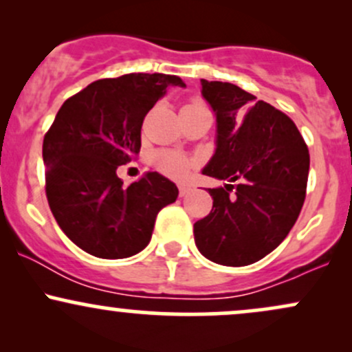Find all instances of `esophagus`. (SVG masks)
I'll return each instance as SVG.
<instances>
[{
    "label": "esophagus",
    "mask_w": 352,
    "mask_h": 352,
    "mask_svg": "<svg viewBox=\"0 0 352 352\" xmlns=\"http://www.w3.org/2000/svg\"><path fill=\"white\" fill-rule=\"evenodd\" d=\"M190 190H192V188H190L188 185H179V195L185 197L190 192Z\"/></svg>",
    "instance_id": "obj_1"
}]
</instances>
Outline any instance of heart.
Segmentation results:
<instances>
[{
    "label": "heart",
    "instance_id": "1",
    "mask_svg": "<svg viewBox=\"0 0 352 352\" xmlns=\"http://www.w3.org/2000/svg\"><path fill=\"white\" fill-rule=\"evenodd\" d=\"M204 106L200 102H192L185 107H197ZM152 165L164 175L170 177V179L182 180L192 172V168L195 167V162L190 160L188 157H185L184 153L172 152V151H160L155 152L152 157Z\"/></svg>",
    "mask_w": 352,
    "mask_h": 352
}]
</instances>
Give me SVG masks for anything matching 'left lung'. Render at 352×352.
I'll return each instance as SVG.
<instances>
[{"instance_id":"left-lung-1","label":"left lung","mask_w":352,"mask_h":352,"mask_svg":"<svg viewBox=\"0 0 352 352\" xmlns=\"http://www.w3.org/2000/svg\"><path fill=\"white\" fill-rule=\"evenodd\" d=\"M217 119L215 152L201 173L240 182L208 188L212 212L193 225L199 252L213 263L246 266L272 253L300 215L309 153L288 116L235 84L201 79Z\"/></svg>"}]
</instances>
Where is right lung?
I'll return each instance as SVG.
<instances>
[{
  "label": "right lung",
  "instance_id": "add662e5",
  "mask_svg": "<svg viewBox=\"0 0 352 352\" xmlns=\"http://www.w3.org/2000/svg\"><path fill=\"white\" fill-rule=\"evenodd\" d=\"M179 76L124 74L100 79L72 96L56 114L43 142L46 195L67 238L98 258L117 260L142 252L157 213L179 197L159 172L125 187L117 167L140 151V129L153 104Z\"/></svg>",
  "mask_w": 352,
  "mask_h": 352
}]
</instances>
